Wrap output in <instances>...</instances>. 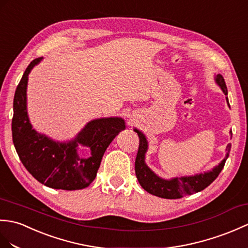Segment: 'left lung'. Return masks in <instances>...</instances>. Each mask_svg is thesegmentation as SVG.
<instances>
[{"label":"left lung","instance_id":"left-lung-1","mask_svg":"<svg viewBox=\"0 0 248 248\" xmlns=\"http://www.w3.org/2000/svg\"><path fill=\"white\" fill-rule=\"evenodd\" d=\"M216 81L220 85L223 93L227 95L226 83L224 81L222 75H217ZM226 99L228 102V98H226ZM134 131L138 134V137H140V147H138V152L135 159V173L137 180L140 182V186L147 192L163 199H181L185 197V195L202 191L206 187H208L224 168V165H225L230 152V148H232V145L228 143V146L226 147V157L211 171L192 176H182L171 178V180H164V178L155 174L146 165L145 154L148 150V141L146 140V136L140 130L134 129Z\"/></svg>","mask_w":248,"mask_h":248}]
</instances>
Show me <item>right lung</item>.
Instances as JSON below:
<instances>
[{
    "instance_id": "add662e5",
    "label": "right lung",
    "mask_w": 248,
    "mask_h": 248,
    "mask_svg": "<svg viewBox=\"0 0 248 248\" xmlns=\"http://www.w3.org/2000/svg\"><path fill=\"white\" fill-rule=\"evenodd\" d=\"M41 58L32 60L16 86L11 123L15 148L27 171L45 186L62 190H79L95 180L107 148L120 131L125 129L120 117L98 118L86 124L75 140L59 142L32 129L27 115L26 90L28 75ZM78 144L89 146L91 156L81 159Z\"/></svg>"
}]
</instances>
